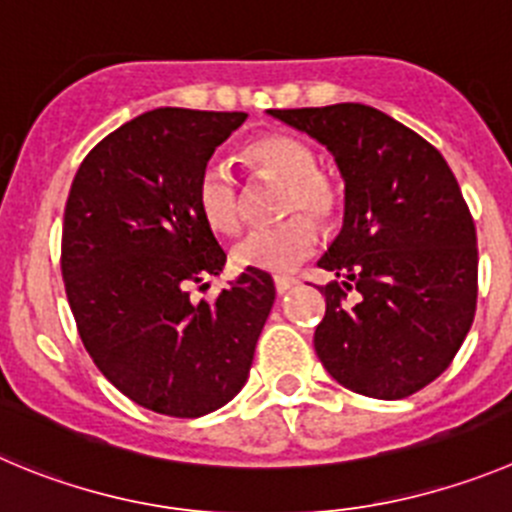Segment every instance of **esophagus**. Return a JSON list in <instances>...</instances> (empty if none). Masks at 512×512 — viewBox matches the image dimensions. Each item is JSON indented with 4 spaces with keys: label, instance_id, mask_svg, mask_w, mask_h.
Instances as JSON below:
<instances>
[{
    "label": "esophagus",
    "instance_id": "1",
    "mask_svg": "<svg viewBox=\"0 0 512 512\" xmlns=\"http://www.w3.org/2000/svg\"><path fill=\"white\" fill-rule=\"evenodd\" d=\"M295 285H298V280L290 278V275H278V278H275V290H278V295L290 293Z\"/></svg>",
    "mask_w": 512,
    "mask_h": 512
}]
</instances>
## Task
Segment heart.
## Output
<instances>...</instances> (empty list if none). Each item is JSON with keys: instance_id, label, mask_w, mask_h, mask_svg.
<instances>
[{"instance_id": "1", "label": "heart", "mask_w": 512, "mask_h": 512, "mask_svg": "<svg viewBox=\"0 0 512 512\" xmlns=\"http://www.w3.org/2000/svg\"><path fill=\"white\" fill-rule=\"evenodd\" d=\"M247 156L257 169L288 181L285 212L305 209L315 219H333L341 209V189L331 176L318 171V159L308 143L293 136H262L247 146ZM197 202L204 222L214 232L232 234L242 224L240 184L232 166L212 159L197 184ZM318 245V227L305 214H293L275 227H257L232 247L234 265L242 270L290 272L310 257Z\"/></svg>"}]
</instances>
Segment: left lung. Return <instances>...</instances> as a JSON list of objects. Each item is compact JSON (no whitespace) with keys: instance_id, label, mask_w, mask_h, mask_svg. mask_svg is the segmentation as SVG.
<instances>
[{"instance_id":"obj_1","label":"left lung","mask_w":512,"mask_h":512,"mask_svg":"<svg viewBox=\"0 0 512 512\" xmlns=\"http://www.w3.org/2000/svg\"><path fill=\"white\" fill-rule=\"evenodd\" d=\"M331 151L343 227L318 260L326 315L313 346L328 374L374 399L432 384L460 351L477 305V234L437 148L361 103L267 111Z\"/></svg>"}]
</instances>
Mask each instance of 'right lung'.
Returning a JSON list of instances; mask_svg holds the SVG:
<instances>
[{"label": "right lung", "instance_id": "1", "mask_svg": "<svg viewBox=\"0 0 512 512\" xmlns=\"http://www.w3.org/2000/svg\"><path fill=\"white\" fill-rule=\"evenodd\" d=\"M247 113L156 108L105 136L75 174L62 222V280L85 351L121 394L169 417H202L240 394L275 303L245 270L214 303L227 255L197 202L214 148Z\"/></svg>", "mask_w": 512, "mask_h": 512}]
</instances>
